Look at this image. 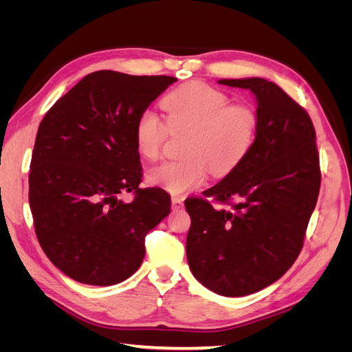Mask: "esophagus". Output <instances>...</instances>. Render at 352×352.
Returning <instances> with one entry per match:
<instances>
[{
    "label": "esophagus",
    "mask_w": 352,
    "mask_h": 352,
    "mask_svg": "<svg viewBox=\"0 0 352 352\" xmlns=\"http://www.w3.org/2000/svg\"><path fill=\"white\" fill-rule=\"evenodd\" d=\"M184 207V198L182 197H177V195H173L172 197V208L173 210H179Z\"/></svg>",
    "instance_id": "obj_1"
}]
</instances>
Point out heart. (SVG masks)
Listing matches in <instances>:
<instances>
[{"mask_svg":"<svg viewBox=\"0 0 352 352\" xmlns=\"http://www.w3.org/2000/svg\"><path fill=\"white\" fill-rule=\"evenodd\" d=\"M166 122L154 110L145 109L133 123L136 151L146 160L162 153L168 129L190 131L180 162H164L146 172L151 185L170 194H184L207 179L235 170L250 154L257 140L260 116L251 104L232 102L225 91L204 82H189L162 100Z\"/></svg>","mask_w":352,"mask_h":352,"instance_id":"obj_1","label":"heart"}]
</instances>
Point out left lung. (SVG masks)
<instances>
[{
  "label": "left lung",
  "instance_id": "obj_1",
  "mask_svg": "<svg viewBox=\"0 0 352 352\" xmlns=\"http://www.w3.org/2000/svg\"><path fill=\"white\" fill-rule=\"evenodd\" d=\"M219 83L255 95L260 129L235 170L204 197L185 199L186 257L210 291L243 296L280 279L298 258L322 172L310 116L282 88L261 78Z\"/></svg>",
  "mask_w": 352,
  "mask_h": 352
}]
</instances>
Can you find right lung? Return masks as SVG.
Instances as JSON below:
<instances>
[{"instance_id":"add662e5","label":"right lung","mask_w":352,"mask_h":352,"mask_svg":"<svg viewBox=\"0 0 352 352\" xmlns=\"http://www.w3.org/2000/svg\"><path fill=\"white\" fill-rule=\"evenodd\" d=\"M177 79L89 73L39 123L29 204L41 248L69 278L109 286L142 264L145 236L170 212L162 188H140L136 116ZM133 192L124 203L120 195Z\"/></svg>"}]
</instances>
